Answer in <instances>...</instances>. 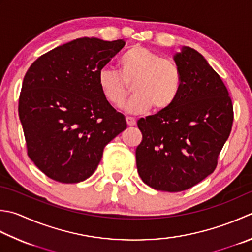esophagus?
Wrapping results in <instances>:
<instances>
[{"mask_svg":"<svg viewBox=\"0 0 252 252\" xmlns=\"http://www.w3.org/2000/svg\"><path fill=\"white\" fill-rule=\"evenodd\" d=\"M126 125L129 126H135V125H136V121H135L134 118H132V117H126Z\"/></svg>","mask_w":252,"mask_h":252,"instance_id":"1","label":"esophagus"}]
</instances>
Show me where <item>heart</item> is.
<instances>
[{
	"mask_svg": "<svg viewBox=\"0 0 252 252\" xmlns=\"http://www.w3.org/2000/svg\"><path fill=\"white\" fill-rule=\"evenodd\" d=\"M120 73L105 66L98 71L97 82L107 102L120 107L130 93H134L123 108L129 113L145 112L153 107L164 111L178 99L182 88L179 66L140 44L131 47L119 61Z\"/></svg>",
	"mask_w": 252,
	"mask_h": 252,
	"instance_id": "1",
	"label": "heart"
}]
</instances>
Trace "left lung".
<instances>
[{
  "label": "left lung",
  "instance_id": "obj_1",
  "mask_svg": "<svg viewBox=\"0 0 252 252\" xmlns=\"http://www.w3.org/2000/svg\"><path fill=\"white\" fill-rule=\"evenodd\" d=\"M174 59L180 95L168 109L137 121L143 139L135 151L144 184L167 192L190 189L215 170L234 120L227 88L205 59L189 47Z\"/></svg>",
  "mask_w": 252,
  "mask_h": 252
}]
</instances>
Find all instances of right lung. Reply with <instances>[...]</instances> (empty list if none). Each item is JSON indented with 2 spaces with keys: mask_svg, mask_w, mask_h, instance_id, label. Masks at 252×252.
<instances>
[{
  "mask_svg": "<svg viewBox=\"0 0 252 252\" xmlns=\"http://www.w3.org/2000/svg\"><path fill=\"white\" fill-rule=\"evenodd\" d=\"M119 39L78 38L54 48L25 74L18 101L27 154L44 175L63 184L95 172L105 146L126 129L103 98L98 71L125 47Z\"/></svg>",
  "mask_w": 252,
  "mask_h": 252,
  "instance_id": "1",
  "label": "right lung"
}]
</instances>
